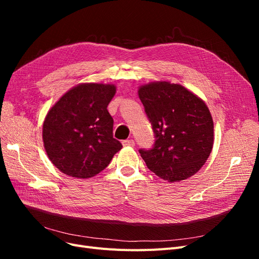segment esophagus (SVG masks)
I'll return each instance as SVG.
<instances>
[{"instance_id": "esophagus-1", "label": "esophagus", "mask_w": 259, "mask_h": 259, "mask_svg": "<svg viewBox=\"0 0 259 259\" xmlns=\"http://www.w3.org/2000/svg\"><path fill=\"white\" fill-rule=\"evenodd\" d=\"M122 145L124 147H134L135 146V142L133 139H125L122 142Z\"/></svg>"}]
</instances>
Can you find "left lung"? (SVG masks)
I'll return each mask as SVG.
<instances>
[{
	"label": "left lung",
	"instance_id": "obj_1",
	"mask_svg": "<svg viewBox=\"0 0 259 259\" xmlns=\"http://www.w3.org/2000/svg\"><path fill=\"white\" fill-rule=\"evenodd\" d=\"M138 95L154 133L151 149H140L147 167L169 183L191 177L214 143V123L204 101L179 84L153 82Z\"/></svg>",
	"mask_w": 259,
	"mask_h": 259
}]
</instances>
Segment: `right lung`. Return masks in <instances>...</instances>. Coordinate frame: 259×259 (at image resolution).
<instances>
[{
  "label": "right lung",
  "mask_w": 259,
  "mask_h": 259,
  "mask_svg": "<svg viewBox=\"0 0 259 259\" xmlns=\"http://www.w3.org/2000/svg\"><path fill=\"white\" fill-rule=\"evenodd\" d=\"M114 94L112 84L84 83L51 108L43 124V142L49 159L64 174L95 176L122 149L113 138V119L107 110Z\"/></svg>",
  "instance_id": "right-lung-1"
}]
</instances>
